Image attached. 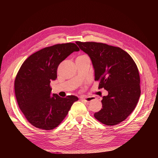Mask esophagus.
Masks as SVG:
<instances>
[{"label": "esophagus", "mask_w": 158, "mask_h": 158, "mask_svg": "<svg viewBox=\"0 0 158 158\" xmlns=\"http://www.w3.org/2000/svg\"><path fill=\"white\" fill-rule=\"evenodd\" d=\"M80 99L84 101L85 102H89L92 101V98L91 97H87V98H80Z\"/></svg>", "instance_id": "obj_1"}]
</instances>
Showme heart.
<instances>
[{
  "instance_id": "b5f03b06",
  "label": "heart",
  "mask_w": 158,
  "mask_h": 158,
  "mask_svg": "<svg viewBox=\"0 0 158 158\" xmlns=\"http://www.w3.org/2000/svg\"><path fill=\"white\" fill-rule=\"evenodd\" d=\"M86 56H85V55H82V56H79V57H85Z\"/></svg>"
}]
</instances>
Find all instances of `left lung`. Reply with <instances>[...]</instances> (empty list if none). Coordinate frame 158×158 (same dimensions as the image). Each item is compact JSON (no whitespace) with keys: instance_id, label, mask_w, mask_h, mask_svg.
I'll return each instance as SVG.
<instances>
[{"instance_id":"8db88e82","label":"left lung","mask_w":158,"mask_h":158,"mask_svg":"<svg viewBox=\"0 0 158 158\" xmlns=\"http://www.w3.org/2000/svg\"><path fill=\"white\" fill-rule=\"evenodd\" d=\"M76 44L91 58L95 81H99V89L108 91V95L102 97V108L94 113L95 118L107 126L121 123L134 110L141 95L136 63L118 47L94 42L77 41Z\"/></svg>"}]
</instances>
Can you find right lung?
I'll use <instances>...</instances> for the list:
<instances>
[{"label":"right lung","mask_w":158,"mask_h":158,"mask_svg":"<svg viewBox=\"0 0 158 158\" xmlns=\"http://www.w3.org/2000/svg\"><path fill=\"white\" fill-rule=\"evenodd\" d=\"M79 51L74 43L59 44L34 53L22 64L14 82L15 94L22 113L35 127L54 129L78 100L75 96L52 95L50 83L57 77L59 64Z\"/></svg>","instance_id":"add662e5"}]
</instances>
